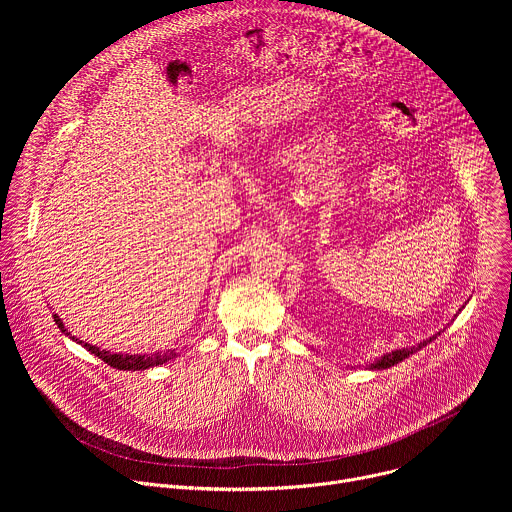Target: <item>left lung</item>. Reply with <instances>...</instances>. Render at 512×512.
<instances>
[{
  "mask_svg": "<svg viewBox=\"0 0 512 512\" xmlns=\"http://www.w3.org/2000/svg\"><path fill=\"white\" fill-rule=\"evenodd\" d=\"M437 334H440V332H437ZM437 334H435V336H429L427 340L419 342L417 346H411V348H399V350H391V352L383 354L381 358H377L375 362H369V367H367V369H371V371H383V369H391V367H395V364H399L401 360H405L407 356H411V354H415L417 350H421L423 346H427L431 340H435V338H437Z\"/></svg>",
  "mask_w": 512,
  "mask_h": 512,
  "instance_id": "left-lung-1",
  "label": "left lung"
}]
</instances>
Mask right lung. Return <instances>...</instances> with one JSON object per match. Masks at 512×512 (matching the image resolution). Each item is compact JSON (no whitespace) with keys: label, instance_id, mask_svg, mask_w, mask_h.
Returning a JSON list of instances; mask_svg holds the SVG:
<instances>
[{"label":"right lung","instance_id":"add662e5","mask_svg":"<svg viewBox=\"0 0 512 512\" xmlns=\"http://www.w3.org/2000/svg\"><path fill=\"white\" fill-rule=\"evenodd\" d=\"M52 318H54L56 326L60 328V332H62L64 336H68L70 340H75L77 344L85 346L91 354L99 356L103 362L109 364V367L119 369V371H145V369H152V367H160V364H166V362H170V360H174V358L178 356L176 348H174V350L170 348V350H164V352H156V354H121V352L101 350L99 346H93V344H89V342H85V340H79L77 336H72V334L64 328V324H62V320H60L58 314H52Z\"/></svg>","mask_w":512,"mask_h":512}]
</instances>
